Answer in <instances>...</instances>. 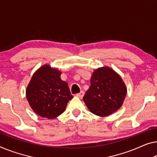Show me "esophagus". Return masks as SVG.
Segmentation results:
<instances>
[{"label":"esophagus","instance_id":"34e87169","mask_svg":"<svg viewBox=\"0 0 157 157\" xmlns=\"http://www.w3.org/2000/svg\"><path fill=\"white\" fill-rule=\"evenodd\" d=\"M84 94H85V92H84L83 91H81V92H79V93L77 94L76 97H79V98H80V99H82V97H84Z\"/></svg>","mask_w":157,"mask_h":157}]
</instances>
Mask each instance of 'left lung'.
<instances>
[{
    "label": "left lung",
    "instance_id": "1",
    "mask_svg": "<svg viewBox=\"0 0 157 157\" xmlns=\"http://www.w3.org/2000/svg\"><path fill=\"white\" fill-rule=\"evenodd\" d=\"M91 85L83 97L86 107L94 115L105 117L121 108L127 94L121 77L108 66L96 69L90 79Z\"/></svg>",
    "mask_w": 157,
    "mask_h": 157
}]
</instances>
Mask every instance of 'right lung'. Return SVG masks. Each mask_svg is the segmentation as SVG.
I'll return each instance as SVG.
<instances>
[{"label":"right lung","instance_id":"right-lung-1","mask_svg":"<svg viewBox=\"0 0 157 157\" xmlns=\"http://www.w3.org/2000/svg\"><path fill=\"white\" fill-rule=\"evenodd\" d=\"M61 73L56 67L45 64L34 72L28 84L27 99L39 116L48 119L59 116L73 97L67 83L60 79Z\"/></svg>","mask_w":157,"mask_h":157}]
</instances>
